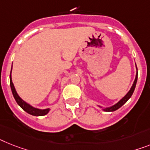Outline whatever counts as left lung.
Listing matches in <instances>:
<instances>
[{"instance_id": "obj_1", "label": "left lung", "mask_w": 150, "mask_h": 150, "mask_svg": "<svg viewBox=\"0 0 150 150\" xmlns=\"http://www.w3.org/2000/svg\"><path fill=\"white\" fill-rule=\"evenodd\" d=\"M136 69H137V73H136V77H135V80L133 81V85L131 86L129 91H128L127 94H126L124 98H122L117 103H116L114 105H112L110 107H108V108H104V107H101L100 105H98L99 108H102V110L104 111H107V112H112V111H114V110H117L120 107H122L125 104L129 98H130V97L132 96V94H133V91L135 90V88H136V85H137V75H138V71H137V65H136Z\"/></svg>"}]
</instances>
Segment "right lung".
Instances as JSON below:
<instances>
[{"label": "right lung", "instance_id": "add662e5", "mask_svg": "<svg viewBox=\"0 0 150 150\" xmlns=\"http://www.w3.org/2000/svg\"><path fill=\"white\" fill-rule=\"evenodd\" d=\"M13 65V64H12ZM11 71H12V69H11V75H10V85H11V88L12 91V94L13 95V98H14L15 100L17 101V104L19 106L22 108L23 110L26 111V113L31 114L33 116H44L47 114L50 110V108H46V109H39V108H34L33 107L32 105H30V104H28L27 102H26L25 100H23L21 97L19 96L18 94H17V91L15 89L14 85H13V83L12 82V78H11Z\"/></svg>", "mask_w": 150, "mask_h": 150}]
</instances>
